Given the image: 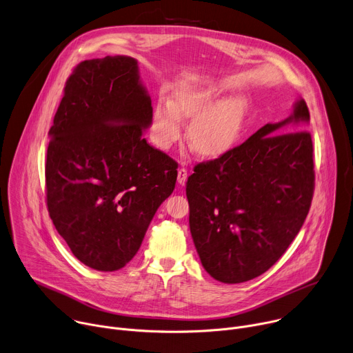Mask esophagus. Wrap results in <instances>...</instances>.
<instances>
[{
    "label": "esophagus",
    "mask_w": 353,
    "mask_h": 353,
    "mask_svg": "<svg viewBox=\"0 0 353 353\" xmlns=\"http://www.w3.org/2000/svg\"><path fill=\"white\" fill-rule=\"evenodd\" d=\"M187 177H188V173H187V170H185L184 168L179 169V172H177V183L183 185V184L187 181Z\"/></svg>",
    "instance_id": "esophagus-1"
}]
</instances>
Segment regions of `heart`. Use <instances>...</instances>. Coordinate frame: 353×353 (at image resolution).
<instances>
[{
	"mask_svg": "<svg viewBox=\"0 0 353 353\" xmlns=\"http://www.w3.org/2000/svg\"><path fill=\"white\" fill-rule=\"evenodd\" d=\"M245 100L236 94L222 99L212 86L184 88L173 100L161 99L154 110V139L161 149L172 148L183 135V119L192 120L188 141L205 158H219L239 139Z\"/></svg>",
	"mask_w": 353,
	"mask_h": 353,
	"instance_id": "obj_1",
	"label": "heart"
}]
</instances>
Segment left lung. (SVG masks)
I'll use <instances>...</instances> for the list:
<instances>
[{"instance_id": "obj_1", "label": "left lung", "mask_w": 353, "mask_h": 353, "mask_svg": "<svg viewBox=\"0 0 353 353\" xmlns=\"http://www.w3.org/2000/svg\"><path fill=\"white\" fill-rule=\"evenodd\" d=\"M310 121L303 99L188 177L190 232L201 264L216 281L241 283L268 271L303 225L313 198Z\"/></svg>"}]
</instances>
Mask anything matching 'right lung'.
I'll return each instance as SVG.
<instances>
[{
	"mask_svg": "<svg viewBox=\"0 0 353 353\" xmlns=\"http://www.w3.org/2000/svg\"><path fill=\"white\" fill-rule=\"evenodd\" d=\"M152 124L138 61H82L48 131L47 208L72 254L89 268H123L173 192L177 163L142 137Z\"/></svg>",
	"mask_w": 353,
	"mask_h": 353,
	"instance_id": "obj_1",
	"label": "right lung"
}]
</instances>
